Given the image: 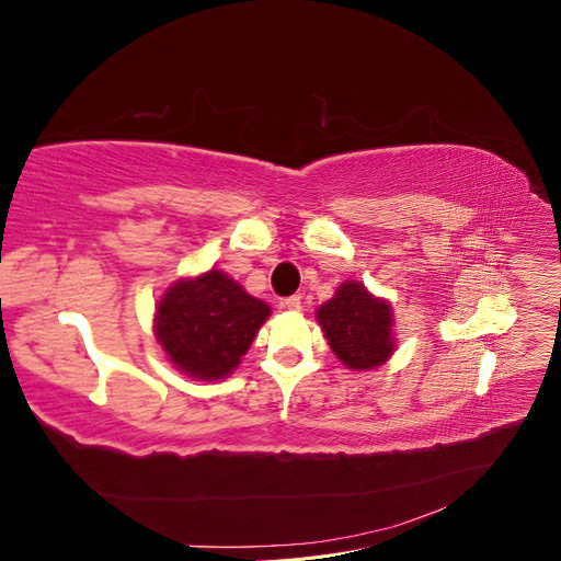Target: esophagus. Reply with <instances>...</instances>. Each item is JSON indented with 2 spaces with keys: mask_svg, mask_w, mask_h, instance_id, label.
<instances>
[{
  "mask_svg": "<svg viewBox=\"0 0 561 561\" xmlns=\"http://www.w3.org/2000/svg\"><path fill=\"white\" fill-rule=\"evenodd\" d=\"M283 307L285 309H290V311H301V297L299 295H293V297H285L283 301Z\"/></svg>",
  "mask_w": 561,
  "mask_h": 561,
  "instance_id": "esophagus-1",
  "label": "esophagus"
}]
</instances>
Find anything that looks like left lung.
<instances>
[{
	"label": "left lung",
	"mask_w": 561,
	"mask_h": 561,
	"mask_svg": "<svg viewBox=\"0 0 561 561\" xmlns=\"http://www.w3.org/2000/svg\"><path fill=\"white\" fill-rule=\"evenodd\" d=\"M318 322L336 358L351 369H371L393 353L390 307L371 297L360 283H344L336 295L318 309Z\"/></svg>",
	"instance_id": "obj_1"
}]
</instances>
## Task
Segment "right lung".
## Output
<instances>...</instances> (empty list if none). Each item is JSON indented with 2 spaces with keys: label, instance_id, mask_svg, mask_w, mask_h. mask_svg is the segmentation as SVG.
<instances>
[{
  "label": "right lung",
  "instance_id": "add662e5",
  "mask_svg": "<svg viewBox=\"0 0 561 561\" xmlns=\"http://www.w3.org/2000/svg\"><path fill=\"white\" fill-rule=\"evenodd\" d=\"M268 318L264 301L250 297L227 274L210 268L180 280L157 309V336L182 371L196 379H222L250 348Z\"/></svg>",
  "mask_w": 561,
  "mask_h": 561
}]
</instances>
